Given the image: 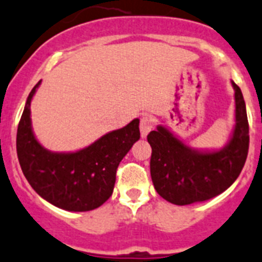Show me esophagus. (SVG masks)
I'll list each match as a JSON object with an SVG mask.
<instances>
[{"label": "esophagus", "mask_w": 262, "mask_h": 262, "mask_svg": "<svg viewBox=\"0 0 262 262\" xmlns=\"http://www.w3.org/2000/svg\"><path fill=\"white\" fill-rule=\"evenodd\" d=\"M139 127H140V134H142V136H147L149 131L154 129V127H155V120H154L151 116L143 115L142 118H140Z\"/></svg>", "instance_id": "obj_1"}]
</instances>
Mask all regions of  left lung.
Listing matches in <instances>:
<instances>
[{"instance_id": "left-lung-1", "label": "left lung", "mask_w": 262, "mask_h": 262, "mask_svg": "<svg viewBox=\"0 0 262 262\" xmlns=\"http://www.w3.org/2000/svg\"><path fill=\"white\" fill-rule=\"evenodd\" d=\"M233 84L236 127L231 142L217 152H196L163 126L147 135L151 178L159 195L176 205H188L220 195L240 175L249 149V123L243 93Z\"/></svg>"}]
</instances>
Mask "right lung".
Returning a JSON list of instances; mask_svg holds the SVG:
<instances>
[{
    "mask_svg": "<svg viewBox=\"0 0 262 262\" xmlns=\"http://www.w3.org/2000/svg\"><path fill=\"white\" fill-rule=\"evenodd\" d=\"M38 86L39 82L29 94L17 129V156L25 178L55 207L73 212L95 209L113 195L118 165L140 138L139 119L78 152H50L31 131L30 102Z\"/></svg>",
    "mask_w": 262,
    "mask_h": 262,
    "instance_id": "obj_1",
    "label": "right lung"
}]
</instances>
